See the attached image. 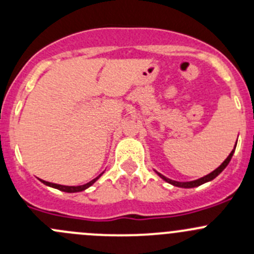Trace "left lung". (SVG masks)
<instances>
[{"instance_id": "obj_1", "label": "left lung", "mask_w": 254, "mask_h": 254, "mask_svg": "<svg viewBox=\"0 0 254 254\" xmlns=\"http://www.w3.org/2000/svg\"><path fill=\"white\" fill-rule=\"evenodd\" d=\"M235 148H236V146H235ZM234 152H235V150H232L231 153H230V155L227 156L226 160H225L224 162H222L221 165H220V167H217L216 170L212 171V172L209 173V175H206V176L201 177V178L196 179V181L177 182V181H172V179H170V178H166L165 176H162V175H161V173H158V172H157V175L160 176L161 178L163 179V181H166V182H167V183L172 184V186H175V187H181V188H194V187L201 186V184H204V183H206V182H210V181H212V179H214V178H216V177L219 176L220 173H221L222 171L225 170V168H226V166L229 165L230 161H231V158H232V155H234Z\"/></svg>"}]
</instances>
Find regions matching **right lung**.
Masks as SVG:
<instances>
[{"mask_svg":"<svg viewBox=\"0 0 254 254\" xmlns=\"http://www.w3.org/2000/svg\"><path fill=\"white\" fill-rule=\"evenodd\" d=\"M99 177H101V176H98V177H97V178H94L93 181L88 182V183L83 184V186H77V187H67V186H61V184H55V183H50V182H45V181H43V179H40V181H42L43 183H44V184H47V186H49V187H53V188H56V189H59V190L66 191V193H76V191H82V190H84V189H87V188H88V187H91L92 184H93L94 182H96L97 179L99 178Z\"/></svg>","mask_w":254,"mask_h":254,"instance_id":"add662e5","label":"right lung"}]
</instances>
